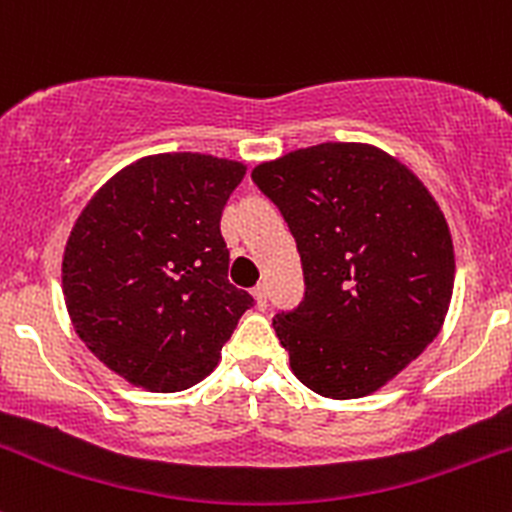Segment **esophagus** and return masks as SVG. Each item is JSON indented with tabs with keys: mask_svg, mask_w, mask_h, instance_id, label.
<instances>
[{
	"mask_svg": "<svg viewBox=\"0 0 512 512\" xmlns=\"http://www.w3.org/2000/svg\"><path fill=\"white\" fill-rule=\"evenodd\" d=\"M252 297H255L257 309H265L267 307V287L265 285H257L252 289Z\"/></svg>",
	"mask_w": 512,
	"mask_h": 512,
	"instance_id": "1",
	"label": "esophagus"
}]
</instances>
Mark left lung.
<instances>
[{"mask_svg": "<svg viewBox=\"0 0 512 512\" xmlns=\"http://www.w3.org/2000/svg\"><path fill=\"white\" fill-rule=\"evenodd\" d=\"M297 240L304 299L272 319L294 376L327 399L389 384L446 319L453 240L426 185L369 143H319L252 170Z\"/></svg>", "mask_w": 512, "mask_h": 512, "instance_id": "1", "label": "left lung"}]
</instances>
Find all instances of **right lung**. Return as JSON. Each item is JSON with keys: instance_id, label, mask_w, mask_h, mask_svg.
<instances>
[{"instance_id": "right-lung-1", "label": "right lung", "mask_w": 512, "mask_h": 512, "mask_svg": "<svg viewBox=\"0 0 512 512\" xmlns=\"http://www.w3.org/2000/svg\"><path fill=\"white\" fill-rule=\"evenodd\" d=\"M237 160L158 153L118 170L76 218L61 260L81 342L133 386L173 394L218 366L255 299L227 280L220 218Z\"/></svg>"}]
</instances>
